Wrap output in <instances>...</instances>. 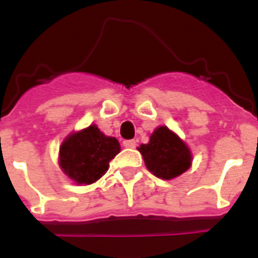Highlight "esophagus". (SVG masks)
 Wrapping results in <instances>:
<instances>
[{"instance_id": "1", "label": "esophagus", "mask_w": 258, "mask_h": 258, "mask_svg": "<svg viewBox=\"0 0 258 258\" xmlns=\"http://www.w3.org/2000/svg\"><path fill=\"white\" fill-rule=\"evenodd\" d=\"M122 145H124V147H126V149H134L137 146V142L134 140H126L122 142Z\"/></svg>"}]
</instances>
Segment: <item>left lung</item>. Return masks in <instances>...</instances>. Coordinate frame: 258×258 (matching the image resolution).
<instances>
[{
    "label": "left lung",
    "mask_w": 258,
    "mask_h": 258,
    "mask_svg": "<svg viewBox=\"0 0 258 258\" xmlns=\"http://www.w3.org/2000/svg\"><path fill=\"white\" fill-rule=\"evenodd\" d=\"M147 169L161 179H172L191 166V151L186 143L166 126H159L150 137L147 145H141Z\"/></svg>",
    "instance_id": "8db88e82"
}]
</instances>
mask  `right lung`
Returning a JSON list of instances; mask_svg holds the SVG:
<instances>
[{
    "label": "right lung",
    "mask_w": 258,
    "mask_h": 258,
    "mask_svg": "<svg viewBox=\"0 0 258 258\" xmlns=\"http://www.w3.org/2000/svg\"><path fill=\"white\" fill-rule=\"evenodd\" d=\"M120 152V143L113 137H107L90 125L72 133L59 149L61 170L77 184H90L108 170L109 161Z\"/></svg>",
    "instance_id": "add662e5"
}]
</instances>
